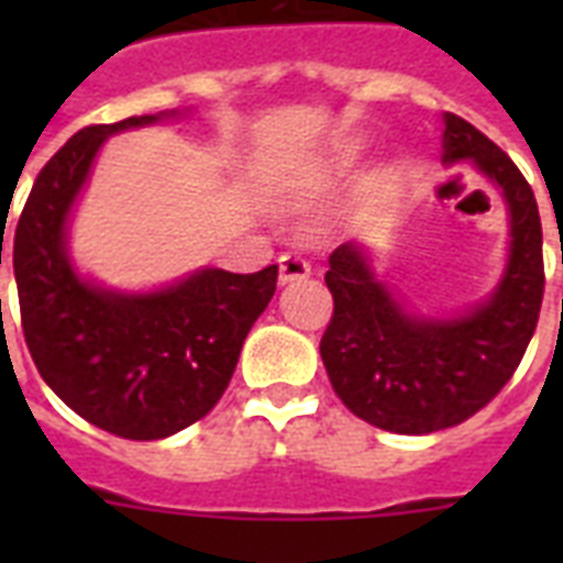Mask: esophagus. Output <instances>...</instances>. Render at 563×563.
I'll use <instances>...</instances> for the list:
<instances>
[{
    "mask_svg": "<svg viewBox=\"0 0 563 563\" xmlns=\"http://www.w3.org/2000/svg\"><path fill=\"white\" fill-rule=\"evenodd\" d=\"M277 268H280V274H277L280 286H289V283L295 280H307L309 272H312L307 260H300L298 254H283L280 260H277Z\"/></svg>",
    "mask_w": 563,
    "mask_h": 563,
    "instance_id": "esophagus-1",
    "label": "esophagus"
}]
</instances>
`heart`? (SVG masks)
I'll list each match as a JSON object with an SVG mask.
<instances>
[{
    "label": "heart",
    "mask_w": 563,
    "mask_h": 563,
    "mask_svg": "<svg viewBox=\"0 0 563 563\" xmlns=\"http://www.w3.org/2000/svg\"><path fill=\"white\" fill-rule=\"evenodd\" d=\"M353 157H356V154H353V148H342L339 154H333V161H327L324 166H318V169L312 172V184H316V187H327V184H333V180L339 178V175H342L347 166H351Z\"/></svg>",
    "instance_id": "heart-1"
}]
</instances>
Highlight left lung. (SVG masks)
<instances>
[{
  "label": "left lung",
  "instance_id": "8db88e82",
  "mask_svg": "<svg viewBox=\"0 0 563 563\" xmlns=\"http://www.w3.org/2000/svg\"><path fill=\"white\" fill-rule=\"evenodd\" d=\"M441 122V163H471L506 203L508 251L497 286L462 312H418L376 272L365 242L335 247L324 277L335 300L321 339L327 376L356 418L400 435L450 429L494 400L523 360L543 300V233L532 187L471 122L455 113Z\"/></svg>",
  "mask_w": 563,
  "mask_h": 563
}]
</instances>
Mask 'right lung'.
<instances>
[{"label": "right lung", "mask_w": 563, "mask_h": 563, "mask_svg": "<svg viewBox=\"0 0 563 563\" xmlns=\"http://www.w3.org/2000/svg\"><path fill=\"white\" fill-rule=\"evenodd\" d=\"M187 113L78 131L43 166L13 233L22 333L40 376L92 427L131 441L175 435L219 402L277 289V265L256 274L203 265L154 289H117L75 265L69 224L101 145Z\"/></svg>", "instance_id": "1"}]
</instances>
